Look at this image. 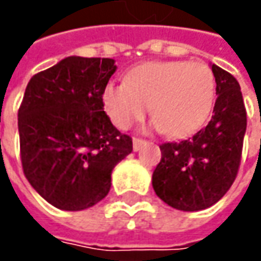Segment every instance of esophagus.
<instances>
[{"label":"esophagus","instance_id":"34e87169","mask_svg":"<svg viewBox=\"0 0 261 261\" xmlns=\"http://www.w3.org/2000/svg\"><path fill=\"white\" fill-rule=\"evenodd\" d=\"M145 139H141V138H134V151H139L142 146L145 145Z\"/></svg>","mask_w":261,"mask_h":261}]
</instances>
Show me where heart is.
Wrapping results in <instances>:
<instances>
[{"label":"heart","mask_w":261,"mask_h":261,"mask_svg":"<svg viewBox=\"0 0 261 261\" xmlns=\"http://www.w3.org/2000/svg\"><path fill=\"white\" fill-rule=\"evenodd\" d=\"M215 97V74L207 64L160 61L132 68L126 83H107L101 101L113 125L122 130L141 122L149 107L163 134L183 138L207 120Z\"/></svg>","instance_id":"b5f03b06"}]
</instances>
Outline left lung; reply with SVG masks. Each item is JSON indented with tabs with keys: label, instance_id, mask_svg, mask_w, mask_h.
<instances>
[{
	"label": "left lung",
	"instance_id": "8db88e82",
	"mask_svg": "<svg viewBox=\"0 0 261 261\" xmlns=\"http://www.w3.org/2000/svg\"><path fill=\"white\" fill-rule=\"evenodd\" d=\"M214 116L197 134L161 144V161L152 173L156 196L178 211H202L225 195L238 174L247 127L240 84L218 65Z\"/></svg>",
	"mask_w": 261,
	"mask_h": 261
}]
</instances>
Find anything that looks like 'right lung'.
<instances>
[{"instance_id": "right-lung-1", "label": "right lung", "mask_w": 261, "mask_h": 261, "mask_svg": "<svg viewBox=\"0 0 261 261\" xmlns=\"http://www.w3.org/2000/svg\"><path fill=\"white\" fill-rule=\"evenodd\" d=\"M115 71L110 58L68 56L25 87L18 109L21 166L58 209L83 211L105 199L112 170L132 152V138L112 125L101 101Z\"/></svg>"}]
</instances>
